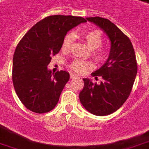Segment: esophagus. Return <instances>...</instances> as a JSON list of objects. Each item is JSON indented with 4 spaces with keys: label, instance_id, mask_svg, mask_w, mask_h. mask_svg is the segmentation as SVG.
Wrapping results in <instances>:
<instances>
[{
    "label": "esophagus",
    "instance_id": "esophagus-1",
    "mask_svg": "<svg viewBox=\"0 0 149 149\" xmlns=\"http://www.w3.org/2000/svg\"><path fill=\"white\" fill-rule=\"evenodd\" d=\"M77 77H78L77 76V75H75V74L70 75V79H72H72H77Z\"/></svg>",
    "mask_w": 149,
    "mask_h": 149
}]
</instances>
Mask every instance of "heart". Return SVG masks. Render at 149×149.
I'll return each instance as SVG.
<instances>
[{
  "label": "heart",
  "instance_id": "obj_1",
  "mask_svg": "<svg viewBox=\"0 0 149 149\" xmlns=\"http://www.w3.org/2000/svg\"><path fill=\"white\" fill-rule=\"evenodd\" d=\"M81 37L87 42L91 49H93L92 52V57L98 62H104L107 60L109 58L108 49L102 47L103 43V37L102 34L96 30H92L85 31L81 34ZM73 37L72 34H67L64 37L61 43V49L64 51H68L71 47ZM90 64L81 60H74L70 65L71 69L77 73H81L86 69H88Z\"/></svg>",
  "mask_w": 149,
  "mask_h": 149
}]
</instances>
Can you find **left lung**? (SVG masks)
I'll use <instances>...</instances> for the list:
<instances>
[{
	"instance_id": "obj_1",
	"label": "left lung",
	"mask_w": 149,
	"mask_h": 149,
	"mask_svg": "<svg viewBox=\"0 0 149 149\" xmlns=\"http://www.w3.org/2000/svg\"><path fill=\"white\" fill-rule=\"evenodd\" d=\"M98 25L107 35L111 43L107 61L92 73L100 84L84 79V87L80 93L84 107L98 116L108 115L123 105L130 95L137 72V63L130 38L109 19L99 16L86 18Z\"/></svg>"
}]
</instances>
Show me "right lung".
Returning a JSON list of instances; mask_svg holds the SVG:
<instances>
[{"mask_svg": "<svg viewBox=\"0 0 149 149\" xmlns=\"http://www.w3.org/2000/svg\"><path fill=\"white\" fill-rule=\"evenodd\" d=\"M80 16H47L27 31L16 48L13 63V83L17 96L29 111L43 114L57 105L69 80V73L47 69L59 53L66 33L86 22Z\"/></svg>", "mask_w": 149, "mask_h": 149, "instance_id": "add662e5", "label": "right lung"}]
</instances>
